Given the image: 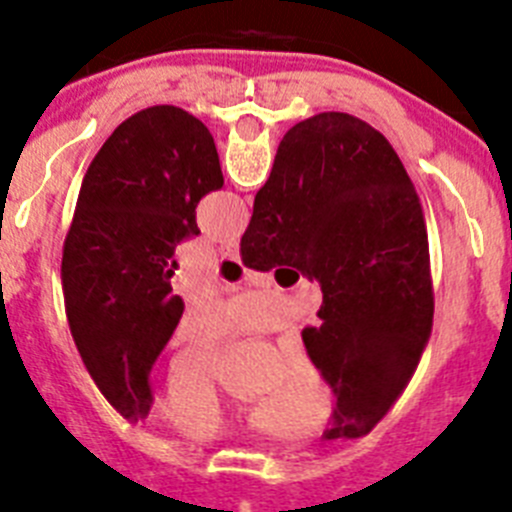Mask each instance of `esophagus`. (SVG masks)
Returning <instances> with one entry per match:
<instances>
[{"mask_svg":"<svg viewBox=\"0 0 512 512\" xmlns=\"http://www.w3.org/2000/svg\"><path fill=\"white\" fill-rule=\"evenodd\" d=\"M220 252H223L228 260H239V244H236V241H225L223 247H220Z\"/></svg>","mask_w":512,"mask_h":512,"instance_id":"obj_1","label":"esophagus"}]
</instances>
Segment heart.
<instances>
[{
  "label": "heart",
  "instance_id": "b5f03b06",
  "mask_svg": "<svg viewBox=\"0 0 512 512\" xmlns=\"http://www.w3.org/2000/svg\"><path fill=\"white\" fill-rule=\"evenodd\" d=\"M233 332H220L217 340H231ZM276 398L284 412L321 420L329 412V388L308 356L289 358L276 385ZM164 414L185 436L212 441L241 430H281L284 420L276 412L257 409L225 388L207 361L177 366L164 393Z\"/></svg>",
  "mask_w": 512,
  "mask_h": 512
}]
</instances>
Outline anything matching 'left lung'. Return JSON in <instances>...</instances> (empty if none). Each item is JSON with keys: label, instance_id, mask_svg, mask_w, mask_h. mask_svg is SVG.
Listing matches in <instances>:
<instances>
[{"label": "left lung", "instance_id": "left-lung-1", "mask_svg": "<svg viewBox=\"0 0 512 512\" xmlns=\"http://www.w3.org/2000/svg\"><path fill=\"white\" fill-rule=\"evenodd\" d=\"M223 188L215 140L177 106L143 108L103 143L63 244V303L92 382L124 420L151 409L148 372L183 316L170 279L196 204Z\"/></svg>", "mask_w": 512, "mask_h": 512}]
</instances>
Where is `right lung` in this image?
<instances>
[{"label": "right lung", "instance_id": "obj_1", "mask_svg": "<svg viewBox=\"0 0 512 512\" xmlns=\"http://www.w3.org/2000/svg\"><path fill=\"white\" fill-rule=\"evenodd\" d=\"M241 263L321 284L311 361L337 396L327 438L366 436L412 380L433 329L428 225L404 164L372 124L324 111L295 124L257 191Z\"/></svg>", "mask_w": 512, "mask_h": 512}]
</instances>
